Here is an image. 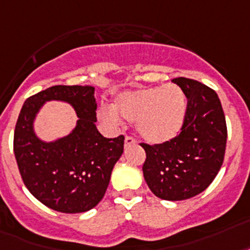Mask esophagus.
Returning <instances> with one entry per match:
<instances>
[{"label":"esophagus","instance_id":"34e87169","mask_svg":"<svg viewBox=\"0 0 250 250\" xmlns=\"http://www.w3.org/2000/svg\"><path fill=\"white\" fill-rule=\"evenodd\" d=\"M135 143H136L135 140L132 139V137H129V136H127V137L125 139V147H127V146H129V145H133Z\"/></svg>","mask_w":250,"mask_h":250}]
</instances>
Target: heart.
Instances as JSON below:
<instances>
[{"label": "heart", "instance_id": "obj_1", "mask_svg": "<svg viewBox=\"0 0 250 250\" xmlns=\"http://www.w3.org/2000/svg\"><path fill=\"white\" fill-rule=\"evenodd\" d=\"M188 99L176 84L127 91L115 97L113 107H100L99 119L109 127H118L121 117L136 122V129L144 141L160 145L172 141L184 127Z\"/></svg>", "mask_w": 250, "mask_h": 250}]
</instances>
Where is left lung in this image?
I'll list each match as a JSON object with an SVG mask.
<instances>
[{"label": "left lung", "mask_w": 250, "mask_h": 250, "mask_svg": "<svg viewBox=\"0 0 250 250\" xmlns=\"http://www.w3.org/2000/svg\"><path fill=\"white\" fill-rule=\"evenodd\" d=\"M188 97L180 135L160 145L141 144L146 151L144 178L163 200H186L206 190L224 163L227 128L220 97L194 79H172Z\"/></svg>", "instance_id": "obj_1"}]
</instances>
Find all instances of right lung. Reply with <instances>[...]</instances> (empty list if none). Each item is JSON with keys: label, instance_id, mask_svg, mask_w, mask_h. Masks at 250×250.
<instances>
[{"label": "right lung", "instance_id": "right-lung-1", "mask_svg": "<svg viewBox=\"0 0 250 250\" xmlns=\"http://www.w3.org/2000/svg\"><path fill=\"white\" fill-rule=\"evenodd\" d=\"M48 101L69 104L79 117L66 136L44 142L34 123ZM97 103L91 86H52L24 103L14 133V153L30 194L62 213H83L104 198L111 171L123 154L125 137L97 131Z\"/></svg>", "mask_w": 250, "mask_h": 250}]
</instances>
